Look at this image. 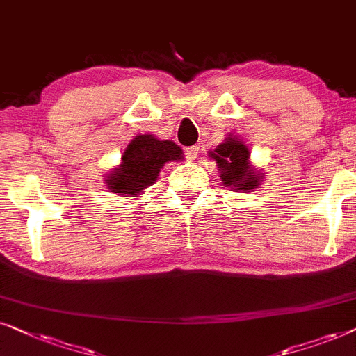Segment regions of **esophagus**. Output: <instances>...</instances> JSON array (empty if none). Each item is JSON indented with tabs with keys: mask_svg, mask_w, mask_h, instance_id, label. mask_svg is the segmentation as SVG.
Masks as SVG:
<instances>
[{
	"mask_svg": "<svg viewBox=\"0 0 356 356\" xmlns=\"http://www.w3.org/2000/svg\"><path fill=\"white\" fill-rule=\"evenodd\" d=\"M198 153H200V148H198V146H188V148H186L187 161H191V163L192 161H195Z\"/></svg>",
	"mask_w": 356,
	"mask_h": 356,
	"instance_id": "esophagus-1",
	"label": "esophagus"
}]
</instances>
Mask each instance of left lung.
<instances>
[{"mask_svg":"<svg viewBox=\"0 0 356 356\" xmlns=\"http://www.w3.org/2000/svg\"><path fill=\"white\" fill-rule=\"evenodd\" d=\"M208 156L216 161L221 182L226 187H233L238 192H252L262 182V172L250 165L249 148L233 135H227Z\"/></svg>","mask_w":356,"mask_h":356,"instance_id":"8db88e82","label":"left lung"}]
</instances>
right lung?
Here are the masks:
<instances>
[{"label": "right lung", "instance_id": "1", "mask_svg": "<svg viewBox=\"0 0 356 356\" xmlns=\"http://www.w3.org/2000/svg\"><path fill=\"white\" fill-rule=\"evenodd\" d=\"M181 159L182 149L174 141L158 140L153 135H138L122 154V164L106 175L107 188L117 195L136 197L158 181L165 163Z\"/></svg>", "mask_w": 356, "mask_h": 356}]
</instances>
